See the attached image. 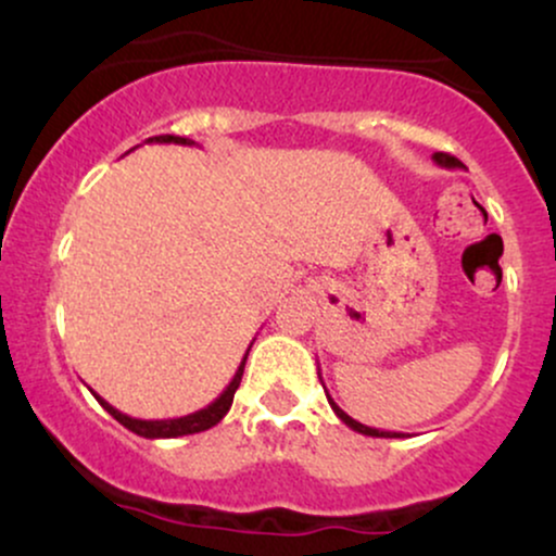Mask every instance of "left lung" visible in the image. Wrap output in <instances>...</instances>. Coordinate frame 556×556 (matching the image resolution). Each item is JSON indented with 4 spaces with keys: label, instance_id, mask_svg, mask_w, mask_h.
I'll return each mask as SVG.
<instances>
[{
    "label": "left lung",
    "instance_id": "obj_1",
    "mask_svg": "<svg viewBox=\"0 0 556 556\" xmlns=\"http://www.w3.org/2000/svg\"><path fill=\"white\" fill-rule=\"evenodd\" d=\"M433 162H437L439 167H446V169L463 167V164L457 162L455 156H450V154H442V151H439V154H433ZM327 400H329L331 410L337 413V418H340L344 426H350V429H353V431H358V433H366V437H384V439H402V437H405V433H400V431H379V429H371V426H363V424H358V420H355V418H350L348 413H344L342 407L337 405V402L329 397V394H327Z\"/></svg>",
    "mask_w": 556,
    "mask_h": 556
}]
</instances>
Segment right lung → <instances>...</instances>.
I'll list each match as a JSON object with an SVG mask.
<instances>
[{"instance_id": "add662e5", "label": "right lung", "mask_w": 556, "mask_h": 556, "mask_svg": "<svg viewBox=\"0 0 556 556\" xmlns=\"http://www.w3.org/2000/svg\"><path fill=\"white\" fill-rule=\"evenodd\" d=\"M151 143H182V146H193L195 140L190 138H180V136H156V138H149ZM251 350V348H248ZM245 361H248V353L242 355V363L238 366V371H235L232 381H229L225 392L216 397L212 405L201 407V410L190 413V416H182V418H167V420H140V418H130L125 416V413H119L117 407H112L110 402L104 397H99V394L93 392V397L99 400V405L104 407L106 413L114 420H119V424L125 426V429H130L132 433H138V437L143 439H177V437H188V433H198V431H206L212 429V426L219 424L222 418L227 416V410L232 407V397L235 392H238L240 387V379H242V371H245Z\"/></svg>"}]
</instances>
